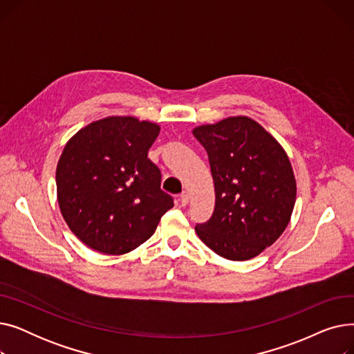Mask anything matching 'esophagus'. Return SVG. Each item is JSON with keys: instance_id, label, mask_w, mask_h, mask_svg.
Returning <instances> with one entry per match:
<instances>
[{"instance_id": "34e87169", "label": "esophagus", "mask_w": 354, "mask_h": 354, "mask_svg": "<svg viewBox=\"0 0 354 354\" xmlns=\"http://www.w3.org/2000/svg\"><path fill=\"white\" fill-rule=\"evenodd\" d=\"M179 202H180L182 207H187V205H188V202H189V195H188V192H182V194H180Z\"/></svg>"}]
</instances>
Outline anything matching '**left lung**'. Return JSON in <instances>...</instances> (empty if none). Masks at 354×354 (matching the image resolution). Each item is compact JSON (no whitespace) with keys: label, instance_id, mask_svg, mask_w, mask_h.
<instances>
[{"label":"left lung","instance_id":"1","mask_svg":"<svg viewBox=\"0 0 354 354\" xmlns=\"http://www.w3.org/2000/svg\"><path fill=\"white\" fill-rule=\"evenodd\" d=\"M194 136L208 153L215 187L214 214L195 231L215 254L251 259L290 222L297 194L290 159L261 124L245 116L198 126Z\"/></svg>","mask_w":354,"mask_h":354}]
</instances>
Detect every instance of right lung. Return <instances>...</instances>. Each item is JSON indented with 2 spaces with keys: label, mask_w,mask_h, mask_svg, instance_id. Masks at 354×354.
Segmentation results:
<instances>
[{
  "label": "right lung",
  "mask_w": 354,
  "mask_h": 354,
  "mask_svg": "<svg viewBox=\"0 0 354 354\" xmlns=\"http://www.w3.org/2000/svg\"><path fill=\"white\" fill-rule=\"evenodd\" d=\"M159 132L156 123L111 116L66 143L55 171L59 205L71 232L91 250L120 255L138 248L174 207L147 158Z\"/></svg>",
  "instance_id": "right-lung-1"
}]
</instances>
